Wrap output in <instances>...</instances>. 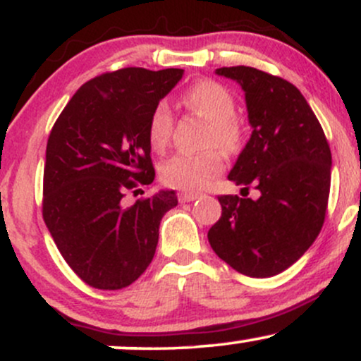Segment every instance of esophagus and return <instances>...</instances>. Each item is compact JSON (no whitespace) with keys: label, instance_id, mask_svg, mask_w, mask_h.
<instances>
[{"label":"esophagus","instance_id":"1","mask_svg":"<svg viewBox=\"0 0 361 361\" xmlns=\"http://www.w3.org/2000/svg\"><path fill=\"white\" fill-rule=\"evenodd\" d=\"M198 197H200V193H197V192H181V193H178V200H180L181 204H185V202L197 200Z\"/></svg>","mask_w":361,"mask_h":361}]
</instances>
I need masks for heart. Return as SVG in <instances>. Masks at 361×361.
Instances as JSON below:
<instances>
[{
    "label": "heart",
    "mask_w": 361,
    "mask_h": 361,
    "mask_svg": "<svg viewBox=\"0 0 361 361\" xmlns=\"http://www.w3.org/2000/svg\"><path fill=\"white\" fill-rule=\"evenodd\" d=\"M183 105L202 115L212 126L209 144H217L226 151H234L241 142V127L235 115V100L229 90L217 81L202 80L190 86L183 94ZM173 132V114L166 103H157L147 122V140L154 151L168 147ZM224 157L217 149L198 154L173 156L161 168V178L169 186L183 190H198L209 183L210 178L221 173Z\"/></svg>",
    "instance_id": "heart-1"
}]
</instances>
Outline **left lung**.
I'll list each match as a JSON object with an SVG mask.
<instances>
[{
    "mask_svg": "<svg viewBox=\"0 0 361 361\" xmlns=\"http://www.w3.org/2000/svg\"><path fill=\"white\" fill-rule=\"evenodd\" d=\"M215 74L241 86L252 128L227 178L256 186L259 197H219L222 217L210 227L209 243L235 271L267 279L292 267L321 233L333 164L329 144L292 82L247 66Z\"/></svg>",
    "mask_w": 361,
    "mask_h": 361,
    "instance_id": "obj_1",
    "label": "left lung"
}]
</instances>
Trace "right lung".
Returning a JSON list of instances; mask_svg holds the SVG:
<instances>
[{
    "instance_id": "right-lung-1",
    "label": "right lung",
    "mask_w": 361,
    "mask_h": 361,
    "mask_svg": "<svg viewBox=\"0 0 361 361\" xmlns=\"http://www.w3.org/2000/svg\"><path fill=\"white\" fill-rule=\"evenodd\" d=\"M183 69L126 68L82 85L54 123L44 168V221L62 258L94 288L128 287L154 258L175 190L132 207L123 195L154 181L147 122Z\"/></svg>"
}]
</instances>
